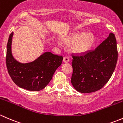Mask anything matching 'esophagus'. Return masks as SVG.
Segmentation results:
<instances>
[{
	"mask_svg": "<svg viewBox=\"0 0 123 123\" xmlns=\"http://www.w3.org/2000/svg\"><path fill=\"white\" fill-rule=\"evenodd\" d=\"M63 62H64V63H68V62H69V58L68 57H64L63 58Z\"/></svg>",
	"mask_w": 123,
	"mask_h": 123,
	"instance_id": "34e87169",
	"label": "esophagus"
}]
</instances>
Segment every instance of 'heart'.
<instances>
[{
    "label": "heart",
    "instance_id": "heart-1",
    "mask_svg": "<svg viewBox=\"0 0 123 123\" xmlns=\"http://www.w3.org/2000/svg\"><path fill=\"white\" fill-rule=\"evenodd\" d=\"M63 41L67 45H72L71 49L73 52L84 54L92 50L95 39L94 35L91 32L73 33L64 37Z\"/></svg>",
    "mask_w": 123,
    "mask_h": 123
}]
</instances>
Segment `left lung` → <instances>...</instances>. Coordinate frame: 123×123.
Returning <instances> with one entry per match:
<instances>
[{"label": "left lung", "instance_id": "left-lung-1", "mask_svg": "<svg viewBox=\"0 0 123 123\" xmlns=\"http://www.w3.org/2000/svg\"><path fill=\"white\" fill-rule=\"evenodd\" d=\"M71 82L81 93L101 89L112 76L118 59L117 41L112 32L96 48L84 54L72 53Z\"/></svg>", "mask_w": 123, "mask_h": 123}]
</instances>
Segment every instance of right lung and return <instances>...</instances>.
<instances>
[{"label":"right lung","mask_w":123,"mask_h":123,"mask_svg":"<svg viewBox=\"0 0 123 123\" xmlns=\"http://www.w3.org/2000/svg\"><path fill=\"white\" fill-rule=\"evenodd\" d=\"M13 32L10 34L7 44L6 63L7 72L19 87L32 91L44 89L52 79L56 69L62 64L63 56L46 52L30 63H21L13 57L11 44Z\"/></svg>","instance_id":"1"}]
</instances>
